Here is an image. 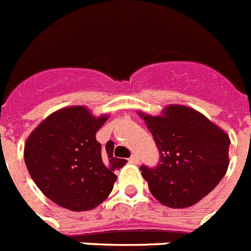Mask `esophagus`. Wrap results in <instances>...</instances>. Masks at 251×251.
<instances>
[{"label":"esophagus","mask_w":251,"mask_h":251,"mask_svg":"<svg viewBox=\"0 0 251 251\" xmlns=\"http://www.w3.org/2000/svg\"><path fill=\"white\" fill-rule=\"evenodd\" d=\"M129 161H130V163H133V164H137V163H140V158H138L137 155L134 154V155H132V156H130Z\"/></svg>","instance_id":"obj_1"}]
</instances>
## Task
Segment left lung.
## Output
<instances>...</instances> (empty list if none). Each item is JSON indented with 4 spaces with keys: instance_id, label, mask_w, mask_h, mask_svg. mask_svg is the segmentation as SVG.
<instances>
[{
    "instance_id": "1",
    "label": "left lung",
    "mask_w": 251,
    "mask_h": 251,
    "mask_svg": "<svg viewBox=\"0 0 251 251\" xmlns=\"http://www.w3.org/2000/svg\"><path fill=\"white\" fill-rule=\"evenodd\" d=\"M160 152L156 168H140L151 194L175 209L188 208L213 191L229 165V136L200 111L168 105L159 115L138 111Z\"/></svg>"
}]
</instances>
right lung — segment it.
<instances>
[{"label":"right lung","instance_id":"1","mask_svg":"<svg viewBox=\"0 0 251 251\" xmlns=\"http://www.w3.org/2000/svg\"><path fill=\"white\" fill-rule=\"evenodd\" d=\"M109 114L93 115L82 105L53 111L32 130L24 145L29 175L51 201L73 212L95 209L110 195L114 172L127 160L114 156V142L101 149L96 132Z\"/></svg>","mask_w":251,"mask_h":251}]
</instances>
